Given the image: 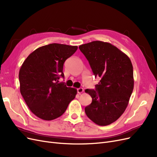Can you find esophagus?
<instances>
[{"label": "esophagus", "instance_id": "1", "mask_svg": "<svg viewBox=\"0 0 157 157\" xmlns=\"http://www.w3.org/2000/svg\"><path fill=\"white\" fill-rule=\"evenodd\" d=\"M83 92H84V89L82 88H79L77 89V92H78V94H81V93H82Z\"/></svg>", "mask_w": 157, "mask_h": 157}]
</instances>
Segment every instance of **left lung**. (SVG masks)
I'll list each match as a JSON object with an SVG mask.
<instances>
[{
  "instance_id": "1",
  "label": "left lung",
  "mask_w": 157,
  "mask_h": 157,
  "mask_svg": "<svg viewBox=\"0 0 157 157\" xmlns=\"http://www.w3.org/2000/svg\"><path fill=\"white\" fill-rule=\"evenodd\" d=\"M99 81L85 90L92 98L85 107L87 117L99 126L116 121L126 109L134 89L133 66L128 56L109 42L92 41L79 46Z\"/></svg>"
}]
</instances>
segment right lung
<instances>
[{
    "label": "right lung",
    "mask_w": 157,
    "mask_h": 157,
    "mask_svg": "<svg viewBox=\"0 0 157 157\" xmlns=\"http://www.w3.org/2000/svg\"><path fill=\"white\" fill-rule=\"evenodd\" d=\"M77 46L53 43L33 51L19 72L21 96L35 115L52 121L65 113L77 89L59 83L64 77L63 63L77 51Z\"/></svg>",
    "instance_id": "1"
}]
</instances>
